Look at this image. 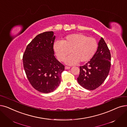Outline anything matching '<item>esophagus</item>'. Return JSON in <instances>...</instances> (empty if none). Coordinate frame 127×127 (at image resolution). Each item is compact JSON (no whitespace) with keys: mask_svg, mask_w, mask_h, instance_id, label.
Returning <instances> with one entry per match:
<instances>
[{"mask_svg":"<svg viewBox=\"0 0 127 127\" xmlns=\"http://www.w3.org/2000/svg\"><path fill=\"white\" fill-rule=\"evenodd\" d=\"M70 67H69V66H65V69H70Z\"/></svg>","mask_w":127,"mask_h":127,"instance_id":"34e87169","label":"esophagus"}]
</instances>
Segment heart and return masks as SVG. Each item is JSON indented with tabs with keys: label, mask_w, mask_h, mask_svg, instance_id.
Masks as SVG:
<instances>
[{
	"label": "heart",
	"mask_w": 127,
	"mask_h": 127,
	"mask_svg": "<svg viewBox=\"0 0 127 127\" xmlns=\"http://www.w3.org/2000/svg\"><path fill=\"white\" fill-rule=\"evenodd\" d=\"M98 47L95 38L76 33L66 37L61 41L55 42L53 49L58 60L63 61L65 58L71 54L65 60L68 65L86 63L95 56Z\"/></svg>",
	"instance_id": "b5f03b06"
}]
</instances>
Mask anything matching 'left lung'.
<instances>
[{"label": "left lung", "mask_w": 127, "mask_h": 127, "mask_svg": "<svg viewBox=\"0 0 127 127\" xmlns=\"http://www.w3.org/2000/svg\"><path fill=\"white\" fill-rule=\"evenodd\" d=\"M111 61L109 50L101 37L95 56L89 62L80 66L79 75L77 78L79 84L88 90L96 89L107 78L111 68Z\"/></svg>", "instance_id": "1"}]
</instances>
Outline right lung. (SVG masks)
<instances>
[{"mask_svg": "<svg viewBox=\"0 0 127 127\" xmlns=\"http://www.w3.org/2000/svg\"><path fill=\"white\" fill-rule=\"evenodd\" d=\"M52 31L36 36L27 46L23 56L24 68L30 84L44 93L53 92L59 86L64 66L55 58Z\"/></svg>", "mask_w": 127, "mask_h": 127, "instance_id": "right-lung-1", "label": "right lung"}]
</instances>
